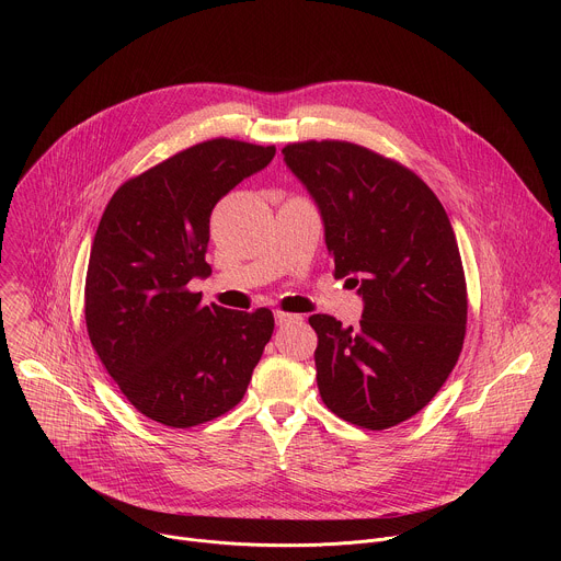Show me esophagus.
Listing matches in <instances>:
<instances>
[{"mask_svg": "<svg viewBox=\"0 0 561 561\" xmlns=\"http://www.w3.org/2000/svg\"><path fill=\"white\" fill-rule=\"evenodd\" d=\"M297 314H290V312H284V310H275V322H277V327H284V324H293V322H297Z\"/></svg>", "mask_w": 561, "mask_h": 561, "instance_id": "obj_1", "label": "esophagus"}]
</instances>
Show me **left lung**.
I'll return each instance as SVG.
<instances>
[{
  "instance_id": "obj_1",
  "label": "left lung",
  "mask_w": 561,
  "mask_h": 561,
  "mask_svg": "<svg viewBox=\"0 0 561 561\" xmlns=\"http://www.w3.org/2000/svg\"><path fill=\"white\" fill-rule=\"evenodd\" d=\"M324 219L335 277L362 295L359 327L312 314L317 388L342 420L383 431L417 415L466 335V279L450 219L407 167L337 139L282 148Z\"/></svg>"
}]
</instances>
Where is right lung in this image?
Instances as JSON below:
<instances>
[{
	"mask_svg": "<svg viewBox=\"0 0 561 561\" xmlns=\"http://www.w3.org/2000/svg\"><path fill=\"white\" fill-rule=\"evenodd\" d=\"M275 146L195 144L124 182L111 197L89 260L84 312L91 344L128 402L148 420L191 428L234 409L275 319L204 306L210 213L266 169Z\"/></svg>",
	"mask_w": 561,
	"mask_h": 561,
	"instance_id": "right-lung-1",
	"label": "right lung"
}]
</instances>
